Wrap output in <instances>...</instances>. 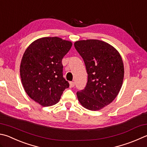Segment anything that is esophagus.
<instances>
[{"label":"esophagus","instance_id":"34e87169","mask_svg":"<svg viewBox=\"0 0 147 147\" xmlns=\"http://www.w3.org/2000/svg\"><path fill=\"white\" fill-rule=\"evenodd\" d=\"M69 85H70L71 87H73L75 85V83H74V82H69Z\"/></svg>","mask_w":147,"mask_h":147}]
</instances>
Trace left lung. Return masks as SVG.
Returning <instances> with one entry per match:
<instances>
[{
	"label": "left lung",
	"instance_id": "8db88e82",
	"mask_svg": "<svg viewBox=\"0 0 147 147\" xmlns=\"http://www.w3.org/2000/svg\"><path fill=\"white\" fill-rule=\"evenodd\" d=\"M74 47L84 61L88 74L86 86L76 92L85 109L98 111L118 94L124 77L122 58L115 48L98 40H79Z\"/></svg>",
	"mask_w": 147,
	"mask_h": 147
}]
</instances>
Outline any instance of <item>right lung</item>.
Instances as JSON below:
<instances>
[{
  "mask_svg": "<svg viewBox=\"0 0 147 147\" xmlns=\"http://www.w3.org/2000/svg\"><path fill=\"white\" fill-rule=\"evenodd\" d=\"M72 46L58 37L36 40L25 51L20 63L21 81L32 100L43 107L55 105L69 84L63 76L62 58Z\"/></svg>",
  "mask_w": 147,
  "mask_h": 147,
  "instance_id": "right-lung-1",
  "label": "right lung"
}]
</instances>
